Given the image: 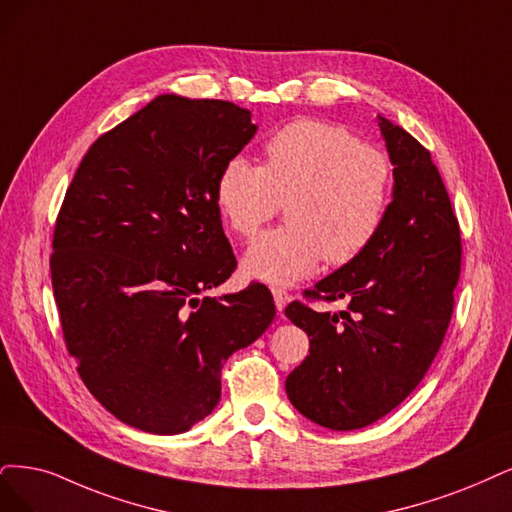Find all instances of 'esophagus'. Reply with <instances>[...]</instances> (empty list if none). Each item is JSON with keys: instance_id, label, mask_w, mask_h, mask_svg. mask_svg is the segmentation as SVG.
I'll use <instances>...</instances> for the list:
<instances>
[{"instance_id": "obj_1", "label": "esophagus", "mask_w": 512, "mask_h": 512, "mask_svg": "<svg viewBox=\"0 0 512 512\" xmlns=\"http://www.w3.org/2000/svg\"><path fill=\"white\" fill-rule=\"evenodd\" d=\"M272 295H274V304H276V310L278 312H282L285 310V306L289 304V293L287 291H282V289H272Z\"/></svg>"}]
</instances>
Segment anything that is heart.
<instances>
[{
  "label": "heart",
  "mask_w": 512,
  "mask_h": 512,
  "mask_svg": "<svg viewBox=\"0 0 512 512\" xmlns=\"http://www.w3.org/2000/svg\"><path fill=\"white\" fill-rule=\"evenodd\" d=\"M392 198V164L344 126L301 118L274 132L266 164L227 160L215 183L221 217L244 238L287 204V227L261 234L242 257L249 278L287 287L361 257L380 234Z\"/></svg>",
  "instance_id": "1"
}]
</instances>
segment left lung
<instances>
[{"label":"left lung","instance_id":"left-lung-1","mask_svg":"<svg viewBox=\"0 0 512 512\" xmlns=\"http://www.w3.org/2000/svg\"><path fill=\"white\" fill-rule=\"evenodd\" d=\"M392 168V202L369 249L314 285L339 314L291 304L310 354L287 382L293 407L331 430L365 428L422 382L437 356L460 278V225L430 151L377 116Z\"/></svg>","mask_w":512,"mask_h":512}]
</instances>
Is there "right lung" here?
I'll use <instances>...</instances> for the list:
<instances>
[{
    "mask_svg": "<svg viewBox=\"0 0 512 512\" xmlns=\"http://www.w3.org/2000/svg\"><path fill=\"white\" fill-rule=\"evenodd\" d=\"M255 132L230 101L158 94L92 143L67 189L50 257L65 344L94 399L132 428L204 420L223 363L272 325L263 285L200 297L236 268L215 183Z\"/></svg>",
    "mask_w": 512,
    "mask_h": 512,
    "instance_id": "obj_1",
    "label": "right lung"
}]
</instances>
